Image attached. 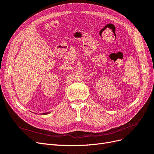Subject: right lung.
Instances as JSON below:
<instances>
[{
  "mask_svg": "<svg viewBox=\"0 0 154 154\" xmlns=\"http://www.w3.org/2000/svg\"><path fill=\"white\" fill-rule=\"evenodd\" d=\"M50 113V112H45V113H43V115H46V114H49Z\"/></svg>",
  "mask_w": 154,
  "mask_h": 154,
  "instance_id": "obj_1",
  "label": "right lung"
}]
</instances>
